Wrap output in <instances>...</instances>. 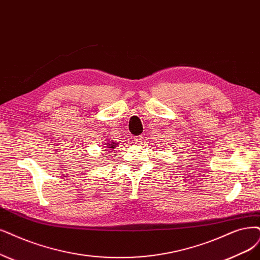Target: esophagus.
I'll use <instances>...</instances> for the list:
<instances>
[{
    "mask_svg": "<svg viewBox=\"0 0 260 260\" xmlns=\"http://www.w3.org/2000/svg\"><path fill=\"white\" fill-rule=\"evenodd\" d=\"M143 140H145V137H143L142 135L137 136V137L134 138V141H135L136 145H142V143H143Z\"/></svg>",
    "mask_w": 260,
    "mask_h": 260,
    "instance_id": "1",
    "label": "esophagus"
}]
</instances>
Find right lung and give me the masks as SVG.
I'll return each instance as SVG.
<instances>
[{
	"mask_svg": "<svg viewBox=\"0 0 260 260\" xmlns=\"http://www.w3.org/2000/svg\"><path fill=\"white\" fill-rule=\"evenodd\" d=\"M105 147H106V149H107L108 151H111V150H113L115 147H117V142H115V141H109L108 143H106Z\"/></svg>",
	"mask_w": 260,
	"mask_h": 260,
	"instance_id": "add662e5",
	"label": "right lung"
}]
</instances>
